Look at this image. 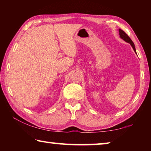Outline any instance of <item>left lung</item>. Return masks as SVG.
Masks as SVG:
<instances>
[{"instance_id":"8db88e82","label":"left lung","mask_w":151,"mask_h":151,"mask_svg":"<svg viewBox=\"0 0 151 151\" xmlns=\"http://www.w3.org/2000/svg\"><path fill=\"white\" fill-rule=\"evenodd\" d=\"M119 35H120V37H121V39H123L124 41L129 42V43H130V44L131 45L132 48H133V49H134V51L135 52H136V49H135L134 43H133V42L132 41V40L131 39V38H130L129 36H128L126 34V32H124L123 30H121V29H119Z\"/></svg>"}]
</instances>
